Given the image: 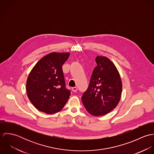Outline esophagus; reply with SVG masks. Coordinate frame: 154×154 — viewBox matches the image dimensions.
<instances>
[{
	"label": "esophagus",
	"mask_w": 154,
	"mask_h": 154,
	"mask_svg": "<svg viewBox=\"0 0 154 154\" xmlns=\"http://www.w3.org/2000/svg\"><path fill=\"white\" fill-rule=\"evenodd\" d=\"M72 91L73 92H76L77 91H78V88L77 87H73V88H72Z\"/></svg>",
	"instance_id": "obj_1"
}]
</instances>
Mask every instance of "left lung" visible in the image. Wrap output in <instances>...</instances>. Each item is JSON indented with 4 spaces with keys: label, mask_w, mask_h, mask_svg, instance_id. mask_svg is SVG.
Listing matches in <instances>:
<instances>
[{
    "label": "left lung",
    "mask_w": 154,
    "mask_h": 154,
    "mask_svg": "<svg viewBox=\"0 0 154 154\" xmlns=\"http://www.w3.org/2000/svg\"><path fill=\"white\" fill-rule=\"evenodd\" d=\"M87 90L82 96V103L89 113L95 116L105 115L119 104L122 82L114 64L105 56H98Z\"/></svg>",
    "instance_id": "left-lung-1"
}]
</instances>
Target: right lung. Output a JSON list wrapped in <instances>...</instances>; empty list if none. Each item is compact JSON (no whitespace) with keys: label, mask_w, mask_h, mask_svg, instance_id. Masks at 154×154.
I'll list each match as a JSON object with an SVG mask.
<instances>
[{"label":"right lung","mask_w":154,"mask_h":154,"mask_svg":"<svg viewBox=\"0 0 154 154\" xmlns=\"http://www.w3.org/2000/svg\"><path fill=\"white\" fill-rule=\"evenodd\" d=\"M69 53L53 52L42 58L32 69L26 81L28 97L39 111L54 114L62 110L70 95L62 65Z\"/></svg>","instance_id":"add662e5"}]
</instances>
